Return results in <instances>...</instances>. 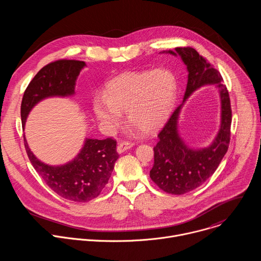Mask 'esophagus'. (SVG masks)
I'll use <instances>...</instances> for the list:
<instances>
[{
	"label": "esophagus",
	"instance_id": "esophagus-1",
	"mask_svg": "<svg viewBox=\"0 0 261 261\" xmlns=\"http://www.w3.org/2000/svg\"><path fill=\"white\" fill-rule=\"evenodd\" d=\"M133 146V143L132 142H129V141H122L118 144V147H117V151L119 154H122L124 153L125 151L129 150V148H131Z\"/></svg>",
	"mask_w": 261,
	"mask_h": 261
}]
</instances>
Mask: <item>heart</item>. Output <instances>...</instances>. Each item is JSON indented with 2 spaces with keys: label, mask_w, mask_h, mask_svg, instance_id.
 Instances as JSON below:
<instances>
[{
  "label": "heart",
  "mask_w": 261,
  "mask_h": 261,
  "mask_svg": "<svg viewBox=\"0 0 261 261\" xmlns=\"http://www.w3.org/2000/svg\"><path fill=\"white\" fill-rule=\"evenodd\" d=\"M176 94V79L167 68L129 71L107 84L105 96L95 97L93 111L109 131L121 126L122 111H126L130 124L144 133H153L171 115Z\"/></svg>",
  "instance_id": "b5f03b06"
}]
</instances>
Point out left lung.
<instances>
[{
    "label": "left lung",
    "mask_w": 261,
    "mask_h": 261,
    "mask_svg": "<svg viewBox=\"0 0 261 261\" xmlns=\"http://www.w3.org/2000/svg\"><path fill=\"white\" fill-rule=\"evenodd\" d=\"M179 56L187 66L188 81L182 103L173 111L168 122L158 134L154 147V166L150 171L152 180L166 193L180 195L201 186L218 168L228 150L230 141L231 107L229 94L218 70L192 47H176L163 51ZM214 84L218 89L221 104V121L217 135L205 148H190L180 137L178 119L182 106L198 88Z\"/></svg>",
    "instance_id": "left-lung-1"
}]
</instances>
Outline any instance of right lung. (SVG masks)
<instances>
[{
  "label": "right lung",
  "mask_w": 261,
  "mask_h": 261,
  "mask_svg": "<svg viewBox=\"0 0 261 261\" xmlns=\"http://www.w3.org/2000/svg\"><path fill=\"white\" fill-rule=\"evenodd\" d=\"M83 61L60 60L44 66L24 91L20 116L22 129L35 105L51 97L75 95L76 81L86 67ZM29 159L48 187L61 197L76 202H87L96 198L108 182L119 158L117 141L113 138H86L76 157L63 165H48L37 158L23 135Z\"/></svg>",
  "instance_id": "add662e5"
}]
</instances>
